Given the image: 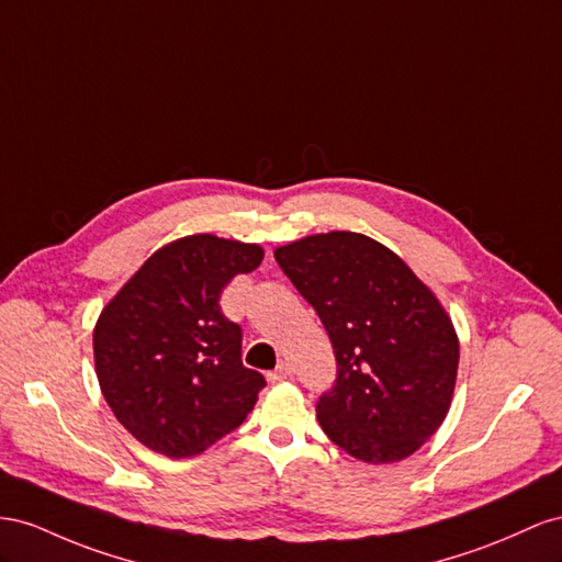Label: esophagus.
Wrapping results in <instances>:
<instances>
[{
  "label": "esophagus",
  "instance_id": "esophagus-1",
  "mask_svg": "<svg viewBox=\"0 0 562 562\" xmlns=\"http://www.w3.org/2000/svg\"><path fill=\"white\" fill-rule=\"evenodd\" d=\"M290 376H292V367L286 364V362H282V364H278V370H272V372L268 374V381H270V383H280V381L290 379Z\"/></svg>",
  "mask_w": 562,
  "mask_h": 562
}]
</instances>
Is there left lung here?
Listing matches in <instances>:
<instances>
[{"label": "left lung", "mask_w": 562, "mask_h": 562, "mask_svg": "<svg viewBox=\"0 0 562 562\" xmlns=\"http://www.w3.org/2000/svg\"><path fill=\"white\" fill-rule=\"evenodd\" d=\"M276 261L334 348L336 381L315 407L329 440L367 463L414 454L445 422L457 383L459 339L436 294L360 233L308 235L278 247Z\"/></svg>", "instance_id": "obj_1"}]
</instances>
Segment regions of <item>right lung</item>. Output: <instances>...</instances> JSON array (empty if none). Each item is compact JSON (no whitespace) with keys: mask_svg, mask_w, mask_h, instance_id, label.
<instances>
[{"mask_svg":"<svg viewBox=\"0 0 562 562\" xmlns=\"http://www.w3.org/2000/svg\"><path fill=\"white\" fill-rule=\"evenodd\" d=\"M261 261L259 245L210 233L173 239L101 311L93 329L101 393L148 450L195 457L254 409L266 379L243 364V329L218 299Z\"/></svg>","mask_w":562,"mask_h":562,"instance_id":"1","label":"right lung"}]
</instances>
